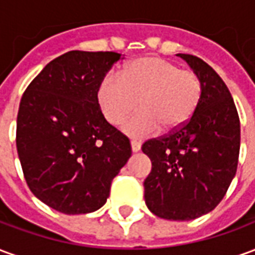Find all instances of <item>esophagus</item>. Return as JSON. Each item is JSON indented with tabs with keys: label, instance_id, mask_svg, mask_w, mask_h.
<instances>
[{
	"label": "esophagus",
	"instance_id": "34e87169",
	"mask_svg": "<svg viewBox=\"0 0 255 255\" xmlns=\"http://www.w3.org/2000/svg\"><path fill=\"white\" fill-rule=\"evenodd\" d=\"M131 149H132L133 153H136L140 150V143H139L138 140H131Z\"/></svg>",
	"mask_w": 255,
	"mask_h": 255
}]
</instances>
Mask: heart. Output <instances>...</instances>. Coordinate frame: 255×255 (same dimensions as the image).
I'll return each instance as SVG.
<instances>
[{"label": "heart", "mask_w": 255, "mask_h": 255, "mask_svg": "<svg viewBox=\"0 0 255 255\" xmlns=\"http://www.w3.org/2000/svg\"><path fill=\"white\" fill-rule=\"evenodd\" d=\"M202 98L198 75L165 58L144 56L126 64L120 78L106 75L98 84L97 102L105 120L119 126L136 106L123 131L142 138L157 132H173L187 124Z\"/></svg>", "instance_id": "obj_1"}]
</instances>
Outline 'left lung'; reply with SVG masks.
I'll return each instance as SVG.
<instances>
[{"label": "left lung", "mask_w": 255, "mask_h": 255, "mask_svg": "<svg viewBox=\"0 0 255 255\" xmlns=\"http://www.w3.org/2000/svg\"><path fill=\"white\" fill-rule=\"evenodd\" d=\"M177 56L198 75L202 98L187 124L142 144L151 161L143 187L151 213L188 221L212 212L224 198L238 168L241 122L230 90L213 68L192 54Z\"/></svg>", "instance_id": "8db88e82"}]
</instances>
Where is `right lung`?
<instances>
[{
    "instance_id": "right-lung-1",
    "label": "right lung",
    "mask_w": 255,
    "mask_h": 255,
    "mask_svg": "<svg viewBox=\"0 0 255 255\" xmlns=\"http://www.w3.org/2000/svg\"><path fill=\"white\" fill-rule=\"evenodd\" d=\"M122 54L72 50L42 69L21 97L16 147L24 179L65 214L104 206L131 157L129 139L102 116L97 89Z\"/></svg>"
}]
</instances>
